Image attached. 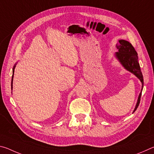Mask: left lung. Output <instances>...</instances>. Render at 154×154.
Segmentation results:
<instances>
[{"mask_svg":"<svg viewBox=\"0 0 154 154\" xmlns=\"http://www.w3.org/2000/svg\"><path fill=\"white\" fill-rule=\"evenodd\" d=\"M119 45L118 47V52L115 54V56L125 69L135 75L142 83L141 91L138 97L137 103L133 111L134 113L137 110L140 103V96H141L143 88V77L140 71L139 61H138L137 52L134 49V47L132 45L131 43L126 40H119Z\"/></svg>","mask_w":154,"mask_h":154,"instance_id":"1","label":"left lung"}]
</instances>
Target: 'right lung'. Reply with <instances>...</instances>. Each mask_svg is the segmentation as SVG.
<instances>
[{
  "label": "right lung",
  "instance_id": "add662e5",
  "mask_svg": "<svg viewBox=\"0 0 154 154\" xmlns=\"http://www.w3.org/2000/svg\"><path fill=\"white\" fill-rule=\"evenodd\" d=\"M17 64V63H16ZM16 64L14 65V68H13V75H12V79H11V90L13 89V79H14V70H15V66H16Z\"/></svg>",
  "mask_w": 154,
  "mask_h": 154
}]
</instances>
